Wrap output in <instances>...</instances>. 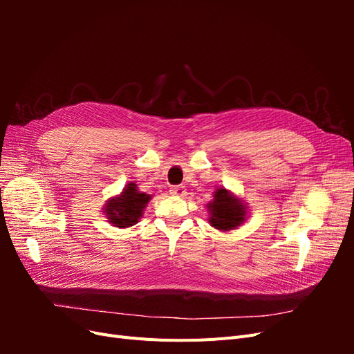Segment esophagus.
Masks as SVG:
<instances>
[{"label": "esophagus", "instance_id": "esophagus-1", "mask_svg": "<svg viewBox=\"0 0 354 354\" xmlns=\"http://www.w3.org/2000/svg\"><path fill=\"white\" fill-rule=\"evenodd\" d=\"M171 194L176 195V196H185L186 189H185V186H173V187H171Z\"/></svg>", "mask_w": 354, "mask_h": 354}]
</instances>
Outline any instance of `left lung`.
Wrapping results in <instances>:
<instances>
[{"label": "left lung", "instance_id": "8db88e82", "mask_svg": "<svg viewBox=\"0 0 354 354\" xmlns=\"http://www.w3.org/2000/svg\"><path fill=\"white\" fill-rule=\"evenodd\" d=\"M212 196L214 199L207 205L209 212L208 223L211 226L223 232L242 226L246 220V214H248V207L242 199L224 187L217 189Z\"/></svg>", "mask_w": 354, "mask_h": 354}]
</instances>
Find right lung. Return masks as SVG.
<instances>
[{"label":"right lung","mask_w":354,"mask_h":354,"mask_svg":"<svg viewBox=\"0 0 354 354\" xmlns=\"http://www.w3.org/2000/svg\"><path fill=\"white\" fill-rule=\"evenodd\" d=\"M151 195L140 192L136 183H128L120 195L106 201L103 208L104 217L115 227H130L134 226L142 218L143 211L151 201Z\"/></svg>","instance_id":"add662e5"}]
</instances>
